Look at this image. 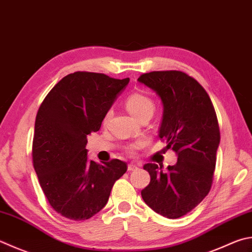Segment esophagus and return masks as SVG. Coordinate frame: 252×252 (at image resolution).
Returning <instances> with one entry per match:
<instances>
[{
	"label": "esophagus",
	"mask_w": 252,
	"mask_h": 252,
	"mask_svg": "<svg viewBox=\"0 0 252 252\" xmlns=\"http://www.w3.org/2000/svg\"><path fill=\"white\" fill-rule=\"evenodd\" d=\"M138 169V167H137L136 164H134V163H129L127 165V170L128 171H134V170H137Z\"/></svg>",
	"instance_id": "esophagus-1"
}]
</instances>
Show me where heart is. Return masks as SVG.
I'll return each instance as SVG.
<instances>
[{"label": "heart", "instance_id": "obj_1", "mask_svg": "<svg viewBox=\"0 0 252 252\" xmlns=\"http://www.w3.org/2000/svg\"><path fill=\"white\" fill-rule=\"evenodd\" d=\"M126 107L132 116L140 121L142 117L153 116L156 110L155 102L149 96L141 93H134L126 99ZM110 114H107L106 118Z\"/></svg>", "mask_w": 252, "mask_h": 252}]
</instances>
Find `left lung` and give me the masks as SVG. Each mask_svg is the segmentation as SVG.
I'll return each instance as SVG.
<instances>
[{
  "label": "left lung",
  "mask_w": 252,
  "mask_h": 252,
  "mask_svg": "<svg viewBox=\"0 0 252 252\" xmlns=\"http://www.w3.org/2000/svg\"><path fill=\"white\" fill-rule=\"evenodd\" d=\"M138 81L158 94L163 104L159 137L178 155L169 165L146 163L150 183L141 191L151 210L179 218L200 204L212 188L220 140L217 116L208 94L195 79L182 71H153Z\"/></svg>",
  "instance_id": "8db88e82"
}]
</instances>
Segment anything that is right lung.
<instances>
[{"mask_svg":"<svg viewBox=\"0 0 252 252\" xmlns=\"http://www.w3.org/2000/svg\"><path fill=\"white\" fill-rule=\"evenodd\" d=\"M128 82L129 78L78 71L61 79L38 110L32 164L50 206L65 218L85 220L95 215L127 171V163L118 159L90 161L85 146Z\"/></svg>","mask_w":252,"mask_h":252,"instance_id":"1","label":"right lung"}]
</instances>
